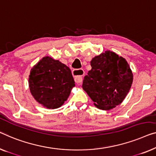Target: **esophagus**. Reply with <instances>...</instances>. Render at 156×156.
I'll return each mask as SVG.
<instances>
[{"label":"esophagus","mask_w":156,"mask_h":156,"mask_svg":"<svg viewBox=\"0 0 156 156\" xmlns=\"http://www.w3.org/2000/svg\"><path fill=\"white\" fill-rule=\"evenodd\" d=\"M73 74L74 78V81L76 83H81L82 82V76L84 74V71L83 69H73Z\"/></svg>","instance_id":"1"}]
</instances>
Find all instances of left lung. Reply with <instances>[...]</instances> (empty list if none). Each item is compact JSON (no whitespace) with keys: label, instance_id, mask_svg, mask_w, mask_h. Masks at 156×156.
Here are the masks:
<instances>
[{"label":"left lung","instance_id":"8db88e82","mask_svg":"<svg viewBox=\"0 0 156 156\" xmlns=\"http://www.w3.org/2000/svg\"><path fill=\"white\" fill-rule=\"evenodd\" d=\"M91 66L83 80V89L99 109L115 108L132 87L133 74L129 65L125 58L107 51L94 57Z\"/></svg>","mask_w":156,"mask_h":156}]
</instances>
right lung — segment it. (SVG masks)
Segmentation results:
<instances>
[{"instance_id": "add662e5", "label": "right lung", "mask_w": 156, "mask_h": 156, "mask_svg": "<svg viewBox=\"0 0 156 156\" xmlns=\"http://www.w3.org/2000/svg\"><path fill=\"white\" fill-rule=\"evenodd\" d=\"M29 86L37 102L48 109H55L67 101L75 84L67 65L46 56L31 68Z\"/></svg>"}]
</instances>
